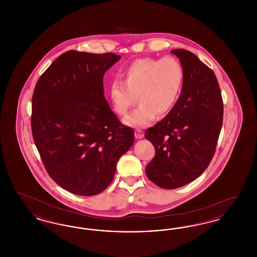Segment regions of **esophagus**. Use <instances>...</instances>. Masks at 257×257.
<instances>
[{"label":"esophagus","instance_id":"34e87169","mask_svg":"<svg viewBox=\"0 0 257 257\" xmlns=\"http://www.w3.org/2000/svg\"><path fill=\"white\" fill-rule=\"evenodd\" d=\"M144 132L141 130V129H136V131H135V137L137 138V139H143L144 138Z\"/></svg>","mask_w":257,"mask_h":257}]
</instances>
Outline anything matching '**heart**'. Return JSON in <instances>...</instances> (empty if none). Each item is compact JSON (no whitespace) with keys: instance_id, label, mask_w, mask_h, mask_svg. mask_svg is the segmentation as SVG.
Here are the masks:
<instances>
[{"instance_id":"obj_1","label":"heart","mask_w":257,"mask_h":257,"mask_svg":"<svg viewBox=\"0 0 257 257\" xmlns=\"http://www.w3.org/2000/svg\"><path fill=\"white\" fill-rule=\"evenodd\" d=\"M121 81L109 86L112 109L120 116L127 114L138 96L139 106L124 122L131 127H146L157 115L171 111L180 97L184 84V68L174 57L161 60L143 58L128 64L120 73Z\"/></svg>"}]
</instances>
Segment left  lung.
Segmentation results:
<instances>
[{
    "instance_id": "obj_1",
    "label": "left lung",
    "mask_w": 257,
    "mask_h": 257,
    "mask_svg": "<svg viewBox=\"0 0 257 257\" xmlns=\"http://www.w3.org/2000/svg\"><path fill=\"white\" fill-rule=\"evenodd\" d=\"M184 68L180 97L173 109L146 138L155 157L146 168L149 180L163 189H176L196 179L213 158L222 125L223 103L212 69L192 52L171 50Z\"/></svg>"
}]
</instances>
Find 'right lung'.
Listing matches in <instances>:
<instances>
[{"mask_svg":"<svg viewBox=\"0 0 257 257\" xmlns=\"http://www.w3.org/2000/svg\"><path fill=\"white\" fill-rule=\"evenodd\" d=\"M120 56L67 51L40 76L32 101V132L50 177L66 191L94 196L112 181L134 144L104 96L103 76Z\"/></svg>","mask_w":257,"mask_h":257,"instance_id":"obj_1","label":"right lung"}]
</instances>
